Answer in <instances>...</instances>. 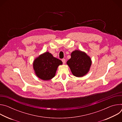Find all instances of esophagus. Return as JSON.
<instances>
[{
	"label": "esophagus",
	"mask_w": 122,
	"mask_h": 122,
	"mask_svg": "<svg viewBox=\"0 0 122 122\" xmlns=\"http://www.w3.org/2000/svg\"><path fill=\"white\" fill-rule=\"evenodd\" d=\"M62 62H63V63L64 64H65V63H66V59H62Z\"/></svg>",
	"instance_id": "1"
}]
</instances>
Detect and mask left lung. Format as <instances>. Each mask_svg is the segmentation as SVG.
<instances>
[{"label":"left lung","mask_w":122,"mask_h":122,"mask_svg":"<svg viewBox=\"0 0 122 122\" xmlns=\"http://www.w3.org/2000/svg\"><path fill=\"white\" fill-rule=\"evenodd\" d=\"M73 75L80 77L89 71L92 64L90 58L85 53L76 50L71 54V58L67 61Z\"/></svg>","instance_id":"8db88e82"}]
</instances>
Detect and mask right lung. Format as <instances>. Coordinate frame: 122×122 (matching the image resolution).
<instances>
[{
  "label": "right lung",
  "instance_id": "obj_1",
  "mask_svg": "<svg viewBox=\"0 0 122 122\" xmlns=\"http://www.w3.org/2000/svg\"><path fill=\"white\" fill-rule=\"evenodd\" d=\"M62 64L60 60L46 52L35 60L33 67L39 78L43 80H49L55 76L57 67Z\"/></svg>",
  "mask_w": 122,
  "mask_h": 122
}]
</instances>
